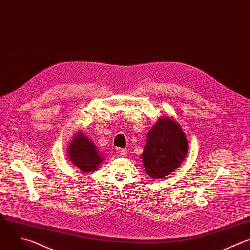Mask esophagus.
Segmentation results:
<instances>
[{"label": "esophagus", "mask_w": 250, "mask_h": 250, "mask_svg": "<svg viewBox=\"0 0 250 250\" xmlns=\"http://www.w3.org/2000/svg\"><path fill=\"white\" fill-rule=\"evenodd\" d=\"M116 152H117L118 156H121V157H124L127 155V149H125V148H117Z\"/></svg>", "instance_id": "obj_1"}]
</instances>
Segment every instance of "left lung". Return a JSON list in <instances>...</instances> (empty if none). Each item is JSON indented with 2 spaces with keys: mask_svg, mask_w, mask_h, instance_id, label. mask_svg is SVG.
Returning a JSON list of instances; mask_svg holds the SVG:
<instances>
[{
  "mask_svg": "<svg viewBox=\"0 0 250 250\" xmlns=\"http://www.w3.org/2000/svg\"><path fill=\"white\" fill-rule=\"evenodd\" d=\"M187 152L188 140L179 123L172 117H160L146 134L143 167L149 177L164 178L181 166Z\"/></svg>",
  "mask_w": 250,
  "mask_h": 250,
  "instance_id": "left-lung-1",
  "label": "left lung"
}]
</instances>
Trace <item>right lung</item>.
<instances>
[{
	"instance_id": "add662e5",
	"label": "right lung",
	"mask_w": 250,
	"mask_h": 250,
	"mask_svg": "<svg viewBox=\"0 0 250 250\" xmlns=\"http://www.w3.org/2000/svg\"><path fill=\"white\" fill-rule=\"evenodd\" d=\"M68 160L82 172L89 173L97 170L98 166L104 161V156L99 152L94 143L82 131L75 134L67 146Z\"/></svg>"
}]
</instances>
